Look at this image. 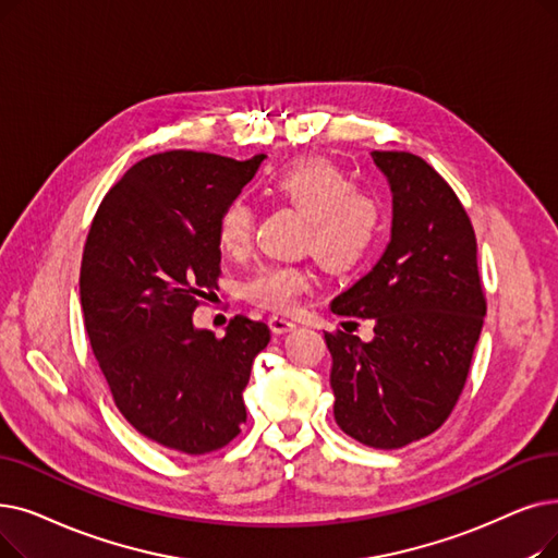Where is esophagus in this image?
I'll return each instance as SVG.
<instances>
[{"mask_svg": "<svg viewBox=\"0 0 558 558\" xmlns=\"http://www.w3.org/2000/svg\"><path fill=\"white\" fill-rule=\"evenodd\" d=\"M269 328H271L276 335H284V332H292V330L296 328V324L284 319V317H278V314H274V317L269 319Z\"/></svg>", "mask_w": 558, "mask_h": 558, "instance_id": "34e87169", "label": "esophagus"}]
</instances>
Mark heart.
<instances>
[{"mask_svg":"<svg viewBox=\"0 0 558 558\" xmlns=\"http://www.w3.org/2000/svg\"><path fill=\"white\" fill-rule=\"evenodd\" d=\"M266 196L305 216L303 248L324 269L344 274L365 262L378 246L383 207L374 193L328 159L292 161L264 180ZM255 214L241 198L228 201L216 219V239L226 253H241L253 234ZM310 289V274L296 264L269 262L241 284L246 301L274 312L294 310Z\"/></svg>","mask_w":558,"mask_h":558,"instance_id":"1","label":"heart"}]
</instances>
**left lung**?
Wrapping results in <instances>:
<instances>
[{
	"instance_id": "left-lung-1",
	"label": "left lung",
	"mask_w": 558,
	"mask_h": 558,
	"mask_svg": "<svg viewBox=\"0 0 558 558\" xmlns=\"http://www.w3.org/2000/svg\"><path fill=\"white\" fill-rule=\"evenodd\" d=\"M372 157L392 186V239L330 310L374 319V339L362 342L351 330L324 337L337 426L367 447L401 449L451 415L486 317V292L472 221L445 178L410 153Z\"/></svg>"
}]
</instances>
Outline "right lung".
<instances>
[{
	"label": "right lung",
	"mask_w": 558,
	"mask_h": 558,
	"mask_svg": "<svg viewBox=\"0 0 558 558\" xmlns=\"http://www.w3.org/2000/svg\"><path fill=\"white\" fill-rule=\"evenodd\" d=\"M262 161L150 155L107 191L90 223L80 271L90 349L120 415L166 449L216 451L246 422L241 392L269 326L239 314L216 337L191 317L219 287V211Z\"/></svg>",
	"instance_id": "add662e5"
}]
</instances>
